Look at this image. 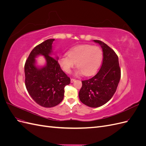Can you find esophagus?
Returning <instances> with one entry per match:
<instances>
[{
    "label": "esophagus",
    "instance_id": "1",
    "mask_svg": "<svg viewBox=\"0 0 146 146\" xmlns=\"http://www.w3.org/2000/svg\"><path fill=\"white\" fill-rule=\"evenodd\" d=\"M75 81H76V80H75V79H74V78H71V79H70V82H71V83H73V82H74Z\"/></svg>",
    "mask_w": 146,
    "mask_h": 146
}]
</instances>
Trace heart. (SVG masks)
<instances>
[{
	"label": "heart",
	"instance_id": "heart-1",
	"mask_svg": "<svg viewBox=\"0 0 146 146\" xmlns=\"http://www.w3.org/2000/svg\"><path fill=\"white\" fill-rule=\"evenodd\" d=\"M68 56H61L58 64L66 73H70L75 63L78 68L77 76L83 74L90 76L99 69L102 60V52L98 46L82 44L70 48L67 52Z\"/></svg>",
	"mask_w": 146,
	"mask_h": 146
}]
</instances>
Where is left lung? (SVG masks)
Instances as JSON below:
<instances>
[{"label":"left lung","instance_id":"1","mask_svg":"<svg viewBox=\"0 0 146 146\" xmlns=\"http://www.w3.org/2000/svg\"><path fill=\"white\" fill-rule=\"evenodd\" d=\"M93 41L102 48V65L95 76L82 82L78 96L83 104L97 108L107 103L115 93L121 79V69L118 56L114 51L102 41Z\"/></svg>","mask_w":146,"mask_h":146}]
</instances>
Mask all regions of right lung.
<instances>
[{"instance_id": "right-lung-1", "label": "right lung", "mask_w": 146, "mask_h": 146, "mask_svg": "<svg viewBox=\"0 0 146 146\" xmlns=\"http://www.w3.org/2000/svg\"><path fill=\"white\" fill-rule=\"evenodd\" d=\"M48 39L35 47L30 52L24 66L25 86L30 96L42 107L50 108L58 105L64 98V87L70 80L58 64V57L52 56V44ZM44 56L46 64L36 65V58Z\"/></svg>"}]
</instances>
